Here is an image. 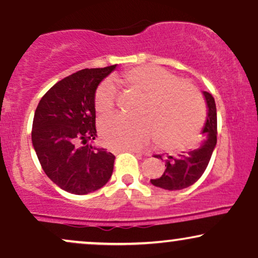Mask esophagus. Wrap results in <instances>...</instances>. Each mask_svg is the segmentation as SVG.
Instances as JSON below:
<instances>
[{"mask_svg":"<svg viewBox=\"0 0 258 258\" xmlns=\"http://www.w3.org/2000/svg\"><path fill=\"white\" fill-rule=\"evenodd\" d=\"M127 150H130V152L131 153H135V154H137V155H144V153H142V152H139V150H136V149H127Z\"/></svg>","mask_w":258,"mask_h":258,"instance_id":"1","label":"esophagus"}]
</instances>
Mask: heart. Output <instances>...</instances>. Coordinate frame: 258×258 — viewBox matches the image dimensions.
Masks as SVG:
<instances>
[{
  "label": "heart",
  "instance_id": "1",
  "mask_svg": "<svg viewBox=\"0 0 258 258\" xmlns=\"http://www.w3.org/2000/svg\"><path fill=\"white\" fill-rule=\"evenodd\" d=\"M123 81L146 96L142 114L132 120L111 115L100 121L103 142L114 149H137L146 146L156 133L159 144L170 150L190 146L205 116L201 94L191 85L180 82L172 73L154 65L133 68L123 74ZM115 105V88L104 81L97 88L94 106L106 114Z\"/></svg>",
  "mask_w": 258,
  "mask_h": 258
}]
</instances>
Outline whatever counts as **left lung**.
I'll return each instance as SVG.
<instances>
[{"label": "left lung", "mask_w": 258, "mask_h": 258, "mask_svg": "<svg viewBox=\"0 0 258 258\" xmlns=\"http://www.w3.org/2000/svg\"><path fill=\"white\" fill-rule=\"evenodd\" d=\"M207 105L206 122L203 127L204 139L197 149L182 152L178 156H167L164 160L165 171L159 178L150 179L153 185L166 190H180L194 184L205 172L210 159L217 143V112H216L215 98L211 93L204 91ZM161 159V155H154Z\"/></svg>", "instance_id": "left-lung-1"}]
</instances>
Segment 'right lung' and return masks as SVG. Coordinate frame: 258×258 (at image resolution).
Here are the masks:
<instances>
[{
	"mask_svg": "<svg viewBox=\"0 0 258 258\" xmlns=\"http://www.w3.org/2000/svg\"><path fill=\"white\" fill-rule=\"evenodd\" d=\"M115 68L84 69L60 80L35 111L31 141L38 161L47 177L68 193L98 190L112 174L115 156L86 143L97 137V87Z\"/></svg>",
	"mask_w": 258,
	"mask_h": 258,
	"instance_id": "add662e5",
	"label": "right lung"
}]
</instances>
